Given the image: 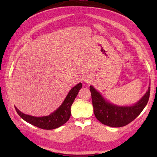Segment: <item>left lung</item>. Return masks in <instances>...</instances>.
<instances>
[{
    "instance_id": "left-lung-1",
    "label": "left lung",
    "mask_w": 157,
    "mask_h": 157,
    "mask_svg": "<svg viewBox=\"0 0 157 157\" xmlns=\"http://www.w3.org/2000/svg\"><path fill=\"white\" fill-rule=\"evenodd\" d=\"M92 105L96 118L102 124L113 128L125 126L137 117L147 105L150 96V86L142 98L134 105L118 106L106 101L98 91L90 86Z\"/></svg>"
}]
</instances>
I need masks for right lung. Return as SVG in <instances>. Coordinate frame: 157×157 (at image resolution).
<instances>
[{"instance_id": "1", "label": "right lung", "mask_w": 157, "mask_h": 157, "mask_svg": "<svg viewBox=\"0 0 157 157\" xmlns=\"http://www.w3.org/2000/svg\"><path fill=\"white\" fill-rule=\"evenodd\" d=\"M82 87V83L73 87L67 95L64 101L59 107L48 116L34 117L24 114L15 107V110L21 117L30 124L43 129H53L59 128L60 126L68 121L71 116V106L79 90Z\"/></svg>"}]
</instances>
